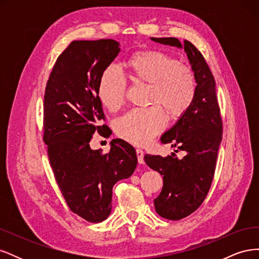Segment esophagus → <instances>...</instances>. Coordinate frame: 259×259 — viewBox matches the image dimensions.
Instances as JSON below:
<instances>
[{"label":"esophagus","mask_w":259,"mask_h":259,"mask_svg":"<svg viewBox=\"0 0 259 259\" xmlns=\"http://www.w3.org/2000/svg\"><path fill=\"white\" fill-rule=\"evenodd\" d=\"M136 154H137V160L139 164H144L145 160H144V151L142 149H137L136 150Z\"/></svg>","instance_id":"1"}]
</instances>
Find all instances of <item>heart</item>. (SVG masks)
I'll list each match as a JSON object with an SVG mask.
<instances>
[{"label":"heart","mask_w":259,"mask_h":259,"mask_svg":"<svg viewBox=\"0 0 259 259\" xmlns=\"http://www.w3.org/2000/svg\"><path fill=\"white\" fill-rule=\"evenodd\" d=\"M131 80L148 84V109H136L115 122V134L125 142L145 146L161 133L169 119H179L192 106L197 94V80L192 70L170 55L160 51L136 52L125 61ZM126 82L113 67L106 68L98 81L97 95L107 110L122 107Z\"/></svg>","instance_id":"1"}]
</instances>
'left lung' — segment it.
Masks as SVG:
<instances>
[{
	"mask_svg": "<svg viewBox=\"0 0 259 259\" xmlns=\"http://www.w3.org/2000/svg\"><path fill=\"white\" fill-rule=\"evenodd\" d=\"M153 42L184 49L197 80L192 106L161 136L162 144L185 151L183 159L170 155H145L147 165L163 176V188L154 207L161 217L179 221L197 209L206 198L213 180L223 122L216 83L204 57L189 41L176 37H150ZM177 151V150H175Z\"/></svg>",
	"mask_w": 259,
	"mask_h": 259,
	"instance_id": "left-lung-1",
	"label": "left lung"
}]
</instances>
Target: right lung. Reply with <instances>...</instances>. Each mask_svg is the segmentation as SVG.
<instances>
[{
  "mask_svg": "<svg viewBox=\"0 0 259 259\" xmlns=\"http://www.w3.org/2000/svg\"><path fill=\"white\" fill-rule=\"evenodd\" d=\"M112 38L70 43L58 57L44 96V142L60 191L73 213L101 223L111 213L112 188L132 176L137 154L122 139H112L110 151L91 148L105 119L97 95L104 70L120 53Z\"/></svg>",
  "mask_w": 259,
  "mask_h": 259,
  "instance_id": "right-lung-1",
  "label": "right lung"
}]
</instances>
